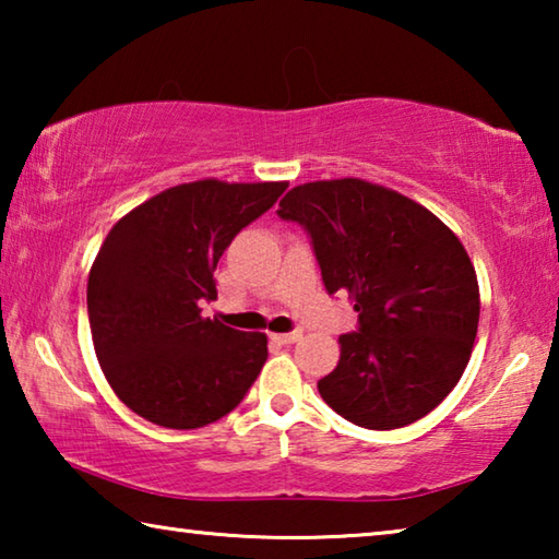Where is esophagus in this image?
Returning <instances> with one entry per match:
<instances>
[{
  "label": "esophagus",
  "instance_id": "1",
  "mask_svg": "<svg viewBox=\"0 0 559 559\" xmlns=\"http://www.w3.org/2000/svg\"><path fill=\"white\" fill-rule=\"evenodd\" d=\"M271 340H273V343H278V345H293V343H298V340H300V333H273Z\"/></svg>",
  "mask_w": 559,
  "mask_h": 559
}]
</instances>
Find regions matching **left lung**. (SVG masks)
<instances>
[{
	"instance_id": "8db88e82",
	"label": "left lung",
	"mask_w": 559,
	"mask_h": 559,
	"mask_svg": "<svg viewBox=\"0 0 559 559\" xmlns=\"http://www.w3.org/2000/svg\"><path fill=\"white\" fill-rule=\"evenodd\" d=\"M278 216L306 226L328 293H347L359 313L318 382L325 404L380 431L437 409L478 333V278L459 236L427 206L357 177L293 187Z\"/></svg>"
}]
</instances>
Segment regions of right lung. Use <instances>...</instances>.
<instances>
[{
  "label": "right lung",
  "instance_id": "1",
  "mask_svg": "<svg viewBox=\"0 0 559 559\" xmlns=\"http://www.w3.org/2000/svg\"><path fill=\"white\" fill-rule=\"evenodd\" d=\"M288 182L169 187L108 231L88 273V320L100 370L118 400L165 429H200L243 400L269 337L202 316L214 271L246 224Z\"/></svg>",
  "mask_w": 559,
  "mask_h": 559
}]
</instances>
